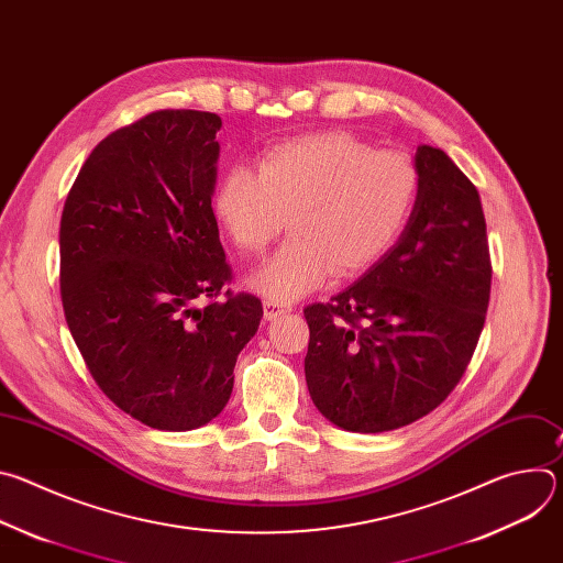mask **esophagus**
Wrapping results in <instances>:
<instances>
[{"mask_svg":"<svg viewBox=\"0 0 563 563\" xmlns=\"http://www.w3.org/2000/svg\"><path fill=\"white\" fill-rule=\"evenodd\" d=\"M287 311H289V307H283V305L272 302V300H265V318H267V320H276L278 316H283V313H287Z\"/></svg>","mask_w":563,"mask_h":563,"instance_id":"34e87169","label":"esophagus"}]
</instances>
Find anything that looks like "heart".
<instances>
[{"label":"heart","mask_w":563,"mask_h":563,"mask_svg":"<svg viewBox=\"0 0 563 563\" xmlns=\"http://www.w3.org/2000/svg\"><path fill=\"white\" fill-rule=\"evenodd\" d=\"M417 191L410 155L328 131L272 146L258 172L229 169L213 213L243 254H261L289 227L285 245L250 285L272 302H294L332 272L354 276L376 263L406 229Z\"/></svg>","instance_id":"1"}]
</instances>
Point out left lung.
Masks as SVG:
<instances>
[{"instance_id":"left-lung-1","label":"left lung","mask_w":563,"mask_h":563,"mask_svg":"<svg viewBox=\"0 0 563 563\" xmlns=\"http://www.w3.org/2000/svg\"><path fill=\"white\" fill-rule=\"evenodd\" d=\"M410 220L356 283L305 307L313 406L347 432L415 423L461 380L490 300V252L476 187L421 144Z\"/></svg>"}]
</instances>
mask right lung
<instances>
[{
  "label": "right lung",
  "instance_id": "obj_1",
  "mask_svg": "<svg viewBox=\"0 0 563 563\" xmlns=\"http://www.w3.org/2000/svg\"><path fill=\"white\" fill-rule=\"evenodd\" d=\"M220 126L216 113L167 109L113 131L62 211L70 336L100 389L155 430H196L224 410L263 318L252 294L212 300L231 280L211 209Z\"/></svg>",
  "mask_w": 563,
  "mask_h": 563
}]
</instances>
